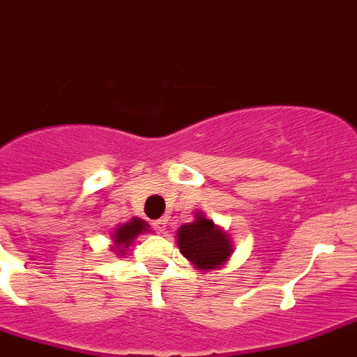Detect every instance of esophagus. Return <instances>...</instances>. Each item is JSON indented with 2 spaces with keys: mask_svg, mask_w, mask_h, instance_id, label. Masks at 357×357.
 I'll list each match as a JSON object with an SVG mask.
<instances>
[{
  "mask_svg": "<svg viewBox=\"0 0 357 357\" xmlns=\"http://www.w3.org/2000/svg\"><path fill=\"white\" fill-rule=\"evenodd\" d=\"M152 227H154V230L155 232H165V229H167V220H165V218H161V220H158V221H154V223H152Z\"/></svg>",
  "mask_w": 357,
  "mask_h": 357,
  "instance_id": "obj_1",
  "label": "esophagus"
}]
</instances>
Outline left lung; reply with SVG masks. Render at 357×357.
<instances>
[{
	"label": "left lung",
	"mask_w": 357,
	"mask_h": 357,
	"mask_svg": "<svg viewBox=\"0 0 357 357\" xmlns=\"http://www.w3.org/2000/svg\"><path fill=\"white\" fill-rule=\"evenodd\" d=\"M178 245L181 254L202 271L215 268L232 254V245L227 234L215 227L214 221L206 220L202 212L196 214V221L179 227Z\"/></svg>",
	"instance_id": "obj_1"
}]
</instances>
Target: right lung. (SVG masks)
I'll return each instance as SVG.
<instances>
[{
	"instance_id": "1",
	"label": "right lung",
	"mask_w": 357,
	"mask_h": 357,
	"mask_svg": "<svg viewBox=\"0 0 357 357\" xmlns=\"http://www.w3.org/2000/svg\"><path fill=\"white\" fill-rule=\"evenodd\" d=\"M146 229H149V225L142 220H136V218L130 223H125L119 229H116V232H114V241H116L118 252H123L136 239V236L142 234V232H146Z\"/></svg>"
}]
</instances>
